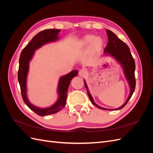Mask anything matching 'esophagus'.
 Segmentation results:
<instances>
[{
    "label": "esophagus",
    "instance_id": "1",
    "mask_svg": "<svg viewBox=\"0 0 153 153\" xmlns=\"http://www.w3.org/2000/svg\"><path fill=\"white\" fill-rule=\"evenodd\" d=\"M87 74V71L84 69H82L79 71V76H85Z\"/></svg>",
    "mask_w": 153,
    "mask_h": 153
}]
</instances>
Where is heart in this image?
Listing matches in <instances>:
<instances>
[{
    "instance_id": "b5f03b06",
    "label": "heart",
    "mask_w": 153,
    "mask_h": 153,
    "mask_svg": "<svg viewBox=\"0 0 153 153\" xmlns=\"http://www.w3.org/2000/svg\"><path fill=\"white\" fill-rule=\"evenodd\" d=\"M90 52L91 53H98L102 49L104 41L101 37H96L94 35H86L80 41V45L82 47H87L90 45Z\"/></svg>"
}]
</instances>
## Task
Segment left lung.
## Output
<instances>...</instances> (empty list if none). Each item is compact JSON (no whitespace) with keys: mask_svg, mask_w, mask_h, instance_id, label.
<instances>
[{"mask_svg":"<svg viewBox=\"0 0 153 153\" xmlns=\"http://www.w3.org/2000/svg\"><path fill=\"white\" fill-rule=\"evenodd\" d=\"M106 33H107L108 36V42L104 50V55H109V56L114 57L120 64H121V67L123 68L124 76L126 78V80L128 82V85L129 86V89H130V91H129V96L128 97V99L126 100V102L118 108L108 109L103 108L94 103V100L92 98L91 94H90L89 89H88V87L86 84L85 80H84V82L85 87L87 89L88 96H89V98L92 105L97 106V108L101 110H117L123 108L124 106L127 104L129 99L131 98L134 91H135L136 85L135 77V60L133 58V56L130 52L129 47H128V45L124 42H123L122 40L120 39L111 30H106Z\"/></svg>","mask_w":153,"mask_h":153,"instance_id":"obj_1","label":"left lung"}]
</instances>
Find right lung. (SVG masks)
Instances as JSON below:
<instances>
[{
	"label": "right lung",
	"mask_w": 153,
	"mask_h": 153,
	"mask_svg": "<svg viewBox=\"0 0 153 153\" xmlns=\"http://www.w3.org/2000/svg\"><path fill=\"white\" fill-rule=\"evenodd\" d=\"M61 29H47L37 34L26 47L23 49L19 59L18 79L19 82L22 96L25 103L32 111L40 116H45L58 112L66 105L68 89L73 78L77 75L78 70H73L60 78L57 93L58 98L53 105L47 108H39L30 103L27 94V78L29 69V62L33 57L35 51L42 46L59 39L58 34Z\"/></svg>",
	"instance_id": "1"
}]
</instances>
